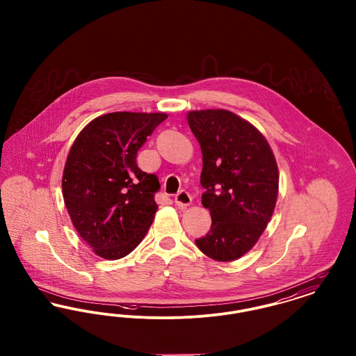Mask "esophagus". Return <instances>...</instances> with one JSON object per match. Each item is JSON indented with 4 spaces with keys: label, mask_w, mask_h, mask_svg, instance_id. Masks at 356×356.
<instances>
[{
    "label": "esophagus",
    "mask_w": 356,
    "mask_h": 356,
    "mask_svg": "<svg viewBox=\"0 0 356 356\" xmlns=\"http://www.w3.org/2000/svg\"><path fill=\"white\" fill-rule=\"evenodd\" d=\"M175 203L180 209H186V207L192 203V196L186 191H180L175 196Z\"/></svg>",
    "instance_id": "obj_1"
}]
</instances>
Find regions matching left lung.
I'll return each instance as SVG.
<instances>
[{
	"label": "left lung",
	"instance_id": "left-lung-1",
	"mask_svg": "<svg viewBox=\"0 0 356 356\" xmlns=\"http://www.w3.org/2000/svg\"><path fill=\"white\" fill-rule=\"evenodd\" d=\"M186 120L203 153L202 203L212 218L208 234L195 243L213 260L234 261L254 247L271 220L277 164L266 137L229 111H191Z\"/></svg>",
	"mask_w": 356,
	"mask_h": 356
}]
</instances>
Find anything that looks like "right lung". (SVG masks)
Masks as SVG:
<instances>
[{"label": "right lung", "instance_id": "right-lung-1", "mask_svg": "<svg viewBox=\"0 0 356 356\" xmlns=\"http://www.w3.org/2000/svg\"><path fill=\"white\" fill-rule=\"evenodd\" d=\"M165 113L113 112L92 120L76 137L63 175L70 220L86 244L106 260L131 254L157 211L156 175L137 167L138 149Z\"/></svg>", "mask_w": 356, "mask_h": 356}]
</instances>
